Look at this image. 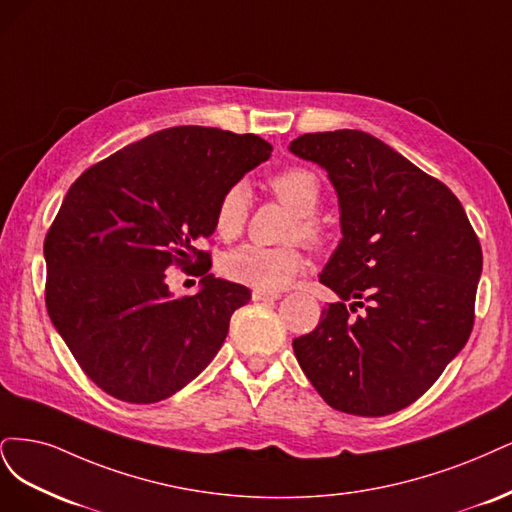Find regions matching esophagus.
Wrapping results in <instances>:
<instances>
[{
    "label": "esophagus",
    "mask_w": 512,
    "mask_h": 512,
    "mask_svg": "<svg viewBox=\"0 0 512 512\" xmlns=\"http://www.w3.org/2000/svg\"><path fill=\"white\" fill-rule=\"evenodd\" d=\"M251 298H253L255 302H274V300H278V298H280V295H278V293H274V291H261V289H253Z\"/></svg>",
    "instance_id": "obj_1"
}]
</instances>
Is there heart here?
<instances>
[{
	"label": "heart",
	"instance_id": "b5f03b06",
	"mask_svg": "<svg viewBox=\"0 0 512 512\" xmlns=\"http://www.w3.org/2000/svg\"><path fill=\"white\" fill-rule=\"evenodd\" d=\"M268 187L276 200L293 212L287 238L302 240L312 249L323 246L327 242V227L315 214L323 197L321 178L308 168L295 166L276 172L268 180ZM249 214L251 191L249 185L238 180L219 197L217 208H214V229L223 240H234L244 232ZM304 266L306 261L298 244H244L221 259V272L225 278L261 291L285 289L293 283L295 276L302 274Z\"/></svg>",
	"mask_w": 512,
	"mask_h": 512
}]
</instances>
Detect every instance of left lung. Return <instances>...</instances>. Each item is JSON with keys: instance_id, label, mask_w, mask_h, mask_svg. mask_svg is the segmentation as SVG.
Segmentation results:
<instances>
[{"instance_id": "8db88e82", "label": "left lung", "mask_w": 512, "mask_h": 512, "mask_svg": "<svg viewBox=\"0 0 512 512\" xmlns=\"http://www.w3.org/2000/svg\"><path fill=\"white\" fill-rule=\"evenodd\" d=\"M289 148L327 170L344 236L319 278L340 302L293 340L295 357L332 408L393 415L468 342L481 242L447 185L366 131H317Z\"/></svg>"}]
</instances>
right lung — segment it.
Returning <instances> with one entry per match:
<instances>
[{
    "mask_svg": "<svg viewBox=\"0 0 512 512\" xmlns=\"http://www.w3.org/2000/svg\"><path fill=\"white\" fill-rule=\"evenodd\" d=\"M255 134L170 127L82 172L44 238L48 317L80 370L112 398H170L219 353L251 291L208 274L221 193L266 161ZM168 269L204 275L174 301Z\"/></svg>",
    "mask_w": 512,
    "mask_h": 512,
    "instance_id": "right-lung-1",
    "label": "right lung"
}]
</instances>
